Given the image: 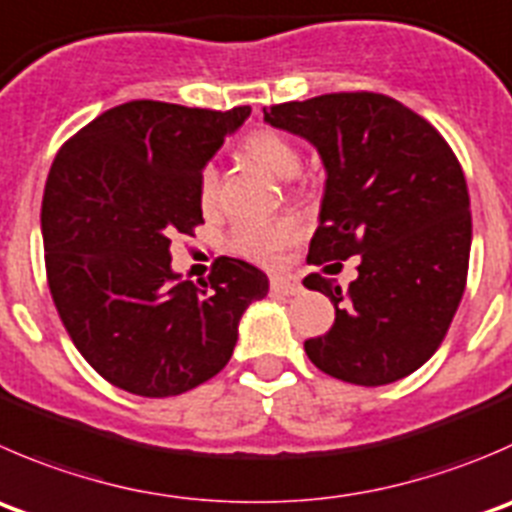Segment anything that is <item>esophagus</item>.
<instances>
[{
	"mask_svg": "<svg viewBox=\"0 0 512 512\" xmlns=\"http://www.w3.org/2000/svg\"><path fill=\"white\" fill-rule=\"evenodd\" d=\"M270 290L275 292V295L292 297V295H297L302 287L292 275H270Z\"/></svg>",
	"mask_w": 512,
	"mask_h": 512,
	"instance_id": "esophagus-1",
	"label": "esophagus"
}]
</instances>
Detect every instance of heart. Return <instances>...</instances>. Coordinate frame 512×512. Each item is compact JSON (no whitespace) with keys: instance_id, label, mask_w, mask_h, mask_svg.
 <instances>
[{"instance_id":"heart-1","label":"heart","mask_w":512,"mask_h":512,"mask_svg":"<svg viewBox=\"0 0 512 512\" xmlns=\"http://www.w3.org/2000/svg\"><path fill=\"white\" fill-rule=\"evenodd\" d=\"M240 155L277 180H290L300 172L302 157L295 142L277 130H252L242 137ZM220 195V177L212 165L202 167L197 177V197L202 210H212ZM300 240V225L292 217L272 222L237 225L230 237V250L252 262H277L287 247Z\"/></svg>"}]
</instances>
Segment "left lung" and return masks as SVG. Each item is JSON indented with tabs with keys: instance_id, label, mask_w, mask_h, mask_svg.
Returning <instances> with one entry per match:
<instances>
[{
	"instance_id": "1",
	"label": "left lung",
	"mask_w": 512,
	"mask_h": 512,
	"mask_svg": "<svg viewBox=\"0 0 512 512\" xmlns=\"http://www.w3.org/2000/svg\"><path fill=\"white\" fill-rule=\"evenodd\" d=\"M262 112L310 140L325 165L307 260L360 255L347 292L320 272L305 277L335 305L330 330L305 340L307 357L365 388L410 375L445 340L468 282L473 220L458 157L428 119L388 94H320Z\"/></svg>"
}]
</instances>
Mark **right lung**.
<instances>
[{
  "instance_id": "right-lung-1",
  "label": "right lung",
  "mask_w": 512,
  "mask_h": 512,
  "mask_svg": "<svg viewBox=\"0 0 512 512\" xmlns=\"http://www.w3.org/2000/svg\"><path fill=\"white\" fill-rule=\"evenodd\" d=\"M247 114L135 99L54 157L42 197L49 292L84 360L127 393L170 398L215 377L242 312L270 290L235 257H217L200 287L170 267L172 237L205 222L202 167Z\"/></svg>"
}]
</instances>
